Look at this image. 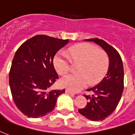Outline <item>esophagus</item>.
Here are the masks:
<instances>
[{
  "mask_svg": "<svg viewBox=\"0 0 135 135\" xmlns=\"http://www.w3.org/2000/svg\"><path fill=\"white\" fill-rule=\"evenodd\" d=\"M66 93H68V94H74V92H72V91H71V90H69V89H66Z\"/></svg>",
  "mask_w": 135,
  "mask_h": 135,
  "instance_id": "esophagus-1",
  "label": "esophagus"
}]
</instances>
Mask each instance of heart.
<instances>
[{"mask_svg":"<svg viewBox=\"0 0 135 135\" xmlns=\"http://www.w3.org/2000/svg\"><path fill=\"white\" fill-rule=\"evenodd\" d=\"M67 57L56 56L53 64L56 71L61 76L69 73L71 62L80 64L78 74L69 75L60 80V84L71 91H78L89 83L96 85L100 83L107 75L109 67V57L107 53L95 45L82 43L68 49Z\"/></svg>","mask_w":135,"mask_h":135,"instance_id":"heart-1","label":"heart"}]
</instances>
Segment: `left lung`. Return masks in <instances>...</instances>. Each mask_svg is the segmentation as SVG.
I'll return each instance as SVG.
<instances>
[{"label":"left lung","instance_id":"left-lung-1","mask_svg":"<svg viewBox=\"0 0 135 135\" xmlns=\"http://www.w3.org/2000/svg\"><path fill=\"white\" fill-rule=\"evenodd\" d=\"M100 45L109 55V67L107 76L97 85L87 90L92 96L84 94L89 101L86 107L78 109L80 114L92 121L107 118L116 109L124 89V71L120 55L113 47L102 39L90 38Z\"/></svg>","mask_w":135,"mask_h":135}]
</instances>
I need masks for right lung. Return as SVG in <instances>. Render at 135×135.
Returning a JSON list of instances; mask_svg holds the SVG:
<instances>
[{
  "label": "right lung",
  "instance_id": "add662e5",
  "mask_svg": "<svg viewBox=\"0 0 135 135\" xmlns=\"http://www.w3.org/2000/svg\"><path fill=\"white\" fill-rule=\"evenodd\" d=\"M69 40L37 35L17 49L9 70L12 96L18 109L31 118L43 117L55 109L64 90H50L59 78L53 58Z\"/></svg>",
  "mask_w": 135,
  "mask_h": 135
}]
</instances>
